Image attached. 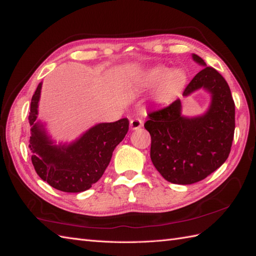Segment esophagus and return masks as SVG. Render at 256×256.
Segmentation results:
<instances>
[{
  "mask_svg": "<svg viewBox=\"0 0 256 256\" xmlns=\"http://www.w3.org/2000/svg\"><path fill=\"white\" fill-rule=\"evenodd\" d=\"M130 128L138 130V128H140L142 126V120L140 118L136 116V118H132V120H130Z\"/></svg>",
  "mask_w": 256,
  "mask_h": 256,
  "instance_id": "esophagus-1",
  "label": "esophagus"
}]
</instances>
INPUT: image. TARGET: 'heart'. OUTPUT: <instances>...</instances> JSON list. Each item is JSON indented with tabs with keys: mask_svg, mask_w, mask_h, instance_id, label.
Returning <instances> with one entry per match:
<instances>
[{
	"mask_svg": "<svg viewBox=\"0 0 256 256\" xmlns=\"http://www.w3.org/2000/svg\"><path fill=\"white\" fill-rule=\"evenodd\" d=\"M142 80L147 86L160 84L156 99L159 102H168L182 90L186 85V75L180 70H169L166 68H156L145 73Z\"/></svg>",
	"mask_w": 256,
	"mask_h": 256,
	"instance_id": "b5f03b06",
	"label": "heart"
}]
</instances>
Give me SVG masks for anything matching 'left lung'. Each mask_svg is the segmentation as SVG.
<instances>
[{"label":"left lung","mask_w":256,"mask_h":256,"mask_svg":"<svg viewBox=\"0 0 256 256\" xmlns=\"http://www.w3.org/2000/svg\"><path fill=\"white\" fill-rule=\"evenodd\" d=\"M193 58L206 65L198 56L193 54ZM202 87L212 98L204 116H181L180 99L147 114L144 126L152 138V162L171 183L192 184L204 180L227 160L231 150L236 120L228 82L218 70L206 66L188 82L183 96Z\"/></svg>","instance_id":"8db88e82"}]
</instances>
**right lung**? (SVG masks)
<instances>
[{"label": "right lung", "mask_w": 256, "mask_h": 256, "mask_svg": "<svg viewBox=\"0 0 256 256\" xmlns=\"http://www.w3.org/2000/svg\"><path fill=\"white\" fill-rule=\"evenodd\" d=\"M41 82L34 94L29 112L32 126V162L37 174L62 192L78 193L90 188L102 176L114 148L126 138L128 120L100 123L70 146H54L42 126L36 123Z\"/></svg>", "instance_id": "add662e5"}]
</instances>
